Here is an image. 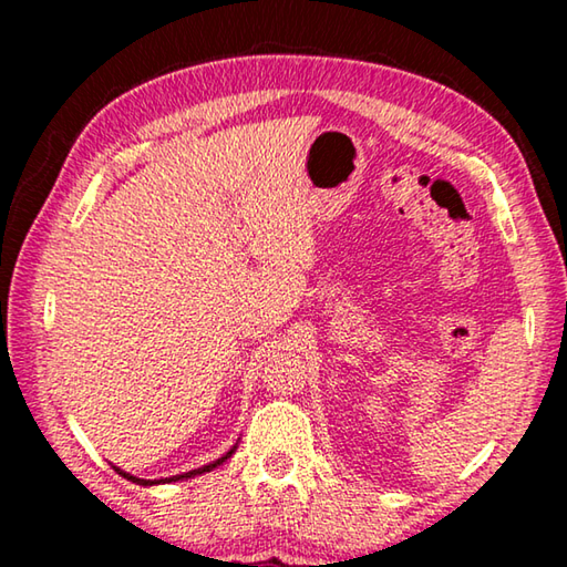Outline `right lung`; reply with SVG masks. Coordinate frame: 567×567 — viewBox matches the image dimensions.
Returning a JSON list of instances; mask_svg holds the SVG:
<instances>
[{
    "instance_id": "1",
    "label": "right lung",
    "mask_w": 567,
    "mask_h": 567,
    "mask_svg": "<svg viewBox=\"0 0 567 567\" xmlns=\"http://www.w3.org/2000/svg\"><path fill=\"white\" fill-rule=\"evenodd\" d=\"M235 450H237V445L229 447L223 457L213 460V463H207V465H203V467H195V470H189V473L172 475V477H162V480H145V477H137V475H132V473H124V470H120L117 465H112V467L117 470V473H120L124 480H130V483H134V485H145V487H147V485H165V483H177V480H189V477H195V475H205V473H209V470H215L217 465H223L225 460L233 457Z\"/></svg>"
}]
</instances>
